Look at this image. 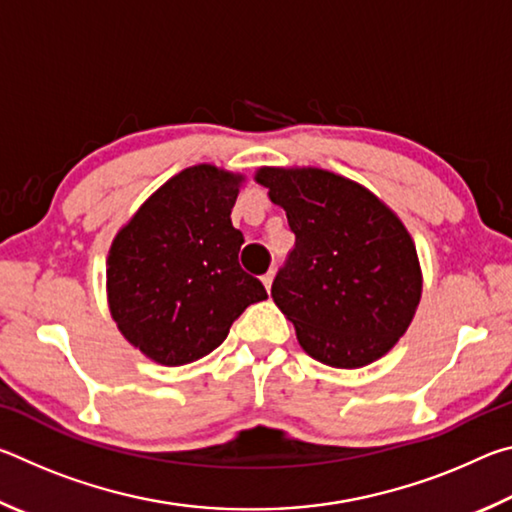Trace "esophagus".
Here are the masks:
<instances>
[{"mask_svg": "<svg viewBox=\"0 0 512 512\" xmlns=\"http://www.w3.org/2000/svg\"><path fill=\"white\" fill-rule=\"evenodd\" d=\"M273 277H275V271H268V273H264V275H262V282H264V287H266V289H271Z\"/></svg>", "mask_w": 512, "mask_h": 512, "instance_id": "esophagus-1", "label": "esophagus"}]
</instances>
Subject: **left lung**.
Wrapping results in <instances>:
<instances>
[{"instance_id":"1","label":"left lung","mask_w":512,"mask_h":512,"mask_svg":"<svg viewBox=\"0 0 512 512\" xmlns=\"http://www.w3.org/2000/svg\"><path fill=\"white\" fill-rule=\"evenodd\" d=\"M257 183L287 212L296 246L271 296L309 357L368 366L411 325L422 293L413 239L368 189L323 169H259Z\"/></svg>"}]
</instances>
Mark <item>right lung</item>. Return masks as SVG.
Masks as SVG:
<instances>
[{"label":"right lung","instance_id":"obj_1","mask_svg":"<svg viewBox=\"0 0 512 512\" xmlns=\"http://www.w3.org/2000/svg\"><path fill=\"white\" fill-rule=\"evenodd\" d=\"M241 176L210 164L164 183L112 241L110 314L146 357L183 366L225 341L248 305L268 298L239 264L230 212Z\"/></svg>","mask_w":512,"mask_h":512}]
</instances>
